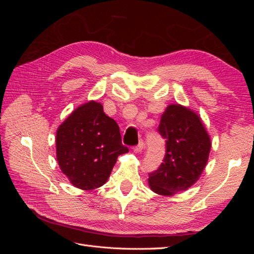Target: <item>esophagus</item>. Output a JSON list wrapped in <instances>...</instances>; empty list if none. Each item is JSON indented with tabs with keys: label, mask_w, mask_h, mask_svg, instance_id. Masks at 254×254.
Wrapping results in <instances>:
<instances>
[{
	"label": "esophagus",
	"mask_w": 254,
	"mask_h": 254,
	"mask_svg": "<svg viewBox=\"0 0 254 254\" xmlns=\"http://www.w3.org/2000/svg\"><path fill=\"white\" fill-rule=\"evenodd\" d=\"M144 145H145L144 142L140 141L139 144H137L136 146H134V147H133V151L134 152H141L143 150V148H144Z\"/></svg>",
	"instance_id": "esophagus-1"
}]
</instances>
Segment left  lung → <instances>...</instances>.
Returning a JSON list of instances; mask_svg holds the SVG:
<instances>
[{
    "instance_id": "obj_1",
    "label": "left lung",
    "mask_w": 254,
    "mask_h": 254,
    "mask_svg": "<svg viewBox=\"0 0 254 254\" xmlns=\"http://www.w3.org/2000/svg\"><path fill=\"white\" fill-rule=\"evenodd\" d=\"M158 131L165 140L163 162L149 173L150 190L163 196L187 190L206 165L211 140L200 118L181 105H170L161 117Z\"/></svg>"
}]
</instances>
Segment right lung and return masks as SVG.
Instances as JSON below:
<instances>
[{
    "label": "right lung",
    "mask_w": 254,
    "mask_h": 254,
    "mask_svg": "<svg viewBox=\"0 0 254 254\" xmlns=\"http://www.w3.org/2000/svg\"><path fill=\"white\" fill-rule=\"evenodd\" d=\"M128 152L119 125L94 101L76 108L56 133L57 161L74 187L94 190L108 180L118 157Z\"/></svg>",
    "instance_id": "right-lung-1"
}]
</instances>
